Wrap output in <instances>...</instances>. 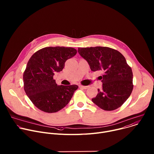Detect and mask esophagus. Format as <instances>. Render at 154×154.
<instances>
[{
  "mask_svg": "<svg viewBox=\"0 0 154 154\" xmlns=\"http://www.w3.org/2000/svg\"><path fill=\"white\" fill-rule=\"evenodd\" d=\"M79 87L80 88H82V89H85V90H86V89H87V88H89V86H83V85H79Z\"/></svg>",
  "mask_w": 154,
  "mask_h": 154,
  "instance_id": "obj_1",
  "label": "esophagus"
}]
</instances>
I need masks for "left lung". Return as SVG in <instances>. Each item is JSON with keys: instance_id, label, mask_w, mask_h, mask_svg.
<instances>
[{"instance_id": "8db88e82", "label": "left lung", "mask_w": 154, "mask_h": 154, "mask_svg": "<svg viewBox=\"0 0 154 154\" xmlns=\"http://www.w3.org/2000/svg\"><path fill=\"white\" fill-rule=\"evenodd\" d=\"M78 52L88 63L92 71L103 72L99 77L102 88L92 101L103 110L120 107L133 90V73L125 57L118 51L107 47L78 48Z\"/></svg>"}]
</instances>
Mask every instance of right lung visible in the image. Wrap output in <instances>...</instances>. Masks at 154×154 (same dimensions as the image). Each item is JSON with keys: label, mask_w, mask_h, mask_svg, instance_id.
Wrapping results in <instances>:
<instances>
[{"label": "right lung", "mask_w": 154, "mask_h": 154, "mask_svg": "<svg viewBox=\"0 0 154 154\" xmlns=\"http://www.w3.org/2000/svg\"><path fill=\"white\" fill-rule=\"evenodd\" d=\"M72 48L48 47L35 52L24 72V88L27 96L40 110L55 113L71 99L79 86L58 85L53 77L63 70L68 59L77 54Z\"/></svg>", "instance_id": "obj_1"}]
</instances>
